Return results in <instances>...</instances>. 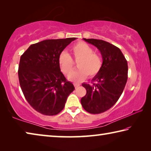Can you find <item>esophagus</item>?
<instances>
[{"label":"esophagus","mask_w":151,"mask_h":151,"mask_svg":"<svg viewBox=\"0 0 151 151\" xmlns=\"http://www.w3.org/2000/svg\"><path fill=\"white\" fill-rule=\"evenodd\" d=\"M74 86H75V88H78L79 86H80V85H79V84H77V83H75V84H74Z\"/></svg>","instance_id":"1"}]
</instances>
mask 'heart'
Listing matches in <instances>:
<instances>
[{
  "label": "heart",
  "mask_w": 151,
  "mask_h": 151,
  "mask_svg": "<svg viewBox=\"0 0 151 151\" xmlns=\"http://www.w3.org/2000/svg\"><path fill=\"white\" fill-rule=\"evenodd\" d=\"M73 58L77 61L78 68L68 76L70 81L79 82L87 77L93 78L100 72L103 60L98 53L93 52V48L84 42H79L71 47ZM58 65L62 72L68 75L72 72L74 63L70 56L66 52H62L58 56Z\"/></svg>",
  "instance_id": "obj_1"
}]
</instances>
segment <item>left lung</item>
I'll return each instance as SVG.
<instances>
[{
	"instance_id": "1",
	"label": "left lung",
	"mask_w": 151,
	"mask_h": 151,
	"mask_svg": "<svg viewBox=\"0 0 151 151\" xmlns=\"http://www.w3.org/2000/svg\"><path fill=\"white\" fill-rule=\"evenodd\" d=\"M100 50L103 66L93 78L96 83H83L86 94L81 99L82 106L89 113L99 114L111 109L123 92L128 78V65L121 50L103 40L83 39Z\"/></svg>"
}]
</instances>
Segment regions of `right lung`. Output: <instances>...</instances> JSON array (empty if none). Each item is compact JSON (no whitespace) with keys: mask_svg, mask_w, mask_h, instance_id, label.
I'll return each mask as SVG.
<instances>
[{"mask_svg":"<svg viewBox=\"0 0 151 151\" xmlns=\"http://www.w3.org/2000/svg\"><path fill=\"white\" fill-rule=\"evenodd\" d=\"M76 38L48 39L31 45L20 57L19 79L25 99L33 109L52 116L64 109L75 90L58 65V56Z\"/></svg>","mask_w":151,"mask_h":151,"instance_id":"obj_1","label":"right lung"}]
</instances>
